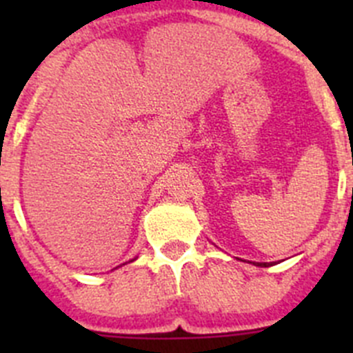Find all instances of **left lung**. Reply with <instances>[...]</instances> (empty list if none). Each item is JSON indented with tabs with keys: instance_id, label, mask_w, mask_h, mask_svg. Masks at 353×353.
<instances>
[{
	"instance_id": "8db88e82",
	"label": "left lung",
	"mask_w": 353,
	"mask_h": 353,
	"mask_svg": "<svg viewBox=\"0 0 353 353\" xmlns=\"http://www.w3.org/2000/svg\"><path fill=\"white\" fill-rule=\"evenodd\" d=\"M254 265H256V267H270L272 263H254Z\"/></svg>"
}]
</instances>
